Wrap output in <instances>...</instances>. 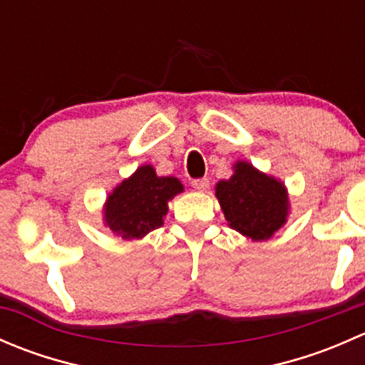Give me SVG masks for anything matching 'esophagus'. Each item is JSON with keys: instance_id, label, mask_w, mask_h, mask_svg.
Returning <instances> with one entry per match:
<instances>
[{"instance_id": "1", "label": "esophagus", "mask_w": 365, "mask_h": 365, "mask_svg": "<svg viewBox=\"0 0 365 365\" xmlns=\"http://www.w3.org/2000/svg\"><path fill=\"white\" fill-rule=\"evenodd\" d=\"M192 187L197 190H206L210 187V180L208 178H196L192 180Z\"/></svg>"}]
</instances>
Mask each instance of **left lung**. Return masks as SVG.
Segmentation results:
<instances>
[{"label":"left lung","instance_id":"1","mask_svg":"<svg viewBox=\"0 0 365 365\" xmlns=\"http://www.w3.org/2000/svg\"><path fill=\"white\" fill-rule=\"evenodd\" d=\"M215 196L230 226L252 240H268L286 222L284 185L247 162H238L235 175L217 183Z\"/></svg>","mask_w":365,"mask_h":365}]
</instances>
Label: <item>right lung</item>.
<instances>
[{
    "label": "right lung",
    "instance_id": "add662e5",
    "mask_svg": "<svg viewBox=\"0 0 365 365\" xmlns=\"http://www.w3.org/2000/svg\"><path fill=\"white\" fill-rule=\"evenodd\" d=\"M182 190L180 180L157 176L152 165H141L109 194L104 210L106 224L121 238H143L162 226L168 201Z\"/></svg>",
    "mask_w": 365,
    "mask_h": 365
}]
</instances>
